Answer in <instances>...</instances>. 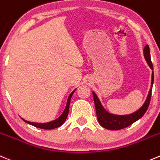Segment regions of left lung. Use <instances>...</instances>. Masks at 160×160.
Segmentation results:
<instances>
[{
    "label": "left lung",
    "instance_id": "1",
    "mask_svg": "<svg viewBox=\"0 0 160 160\" xmlns=\"http://www.w3.org/2000/svg\"><path fill=\"white\" fill-rule=\"evenodd\" d=\"M144 57L148 63V66L153 70V66L151 61V56H150V50L148 45H146L144 48ZM153 81H154V73L153 71L152 72V82H151V88L149 90L148 96L146 98L145 103L143 104L142 107L139 109L134 112L131 113L128 115H114L112 113L108 112L102 106L100 100L98 99V96L93 91V97H94V105H95L96 114H97L98 120V123L102 127L108 130L111 131H118V130L123 129L125 128H128L130 125L134 123L137 120L142 117L145 112L147 111L148 108V105L150 103V99L152 95V89Z\"/></svg>",
    "mask_w": 160,
    "mask_h": 160
}]
</instances>
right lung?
<instances>
[{
  "label": "right lung",
  "mask_w": 160,
  "mask_h": 160,
  "mask_svg": "<svg viewBox=\"0 0 160 160\" xmlns=\"http://www.w3.org/2000/svg\"><path fill=\"white\" fill-rule=\"evenodd\" d=\"M75 91L76 89L74 90V91L69 94V97H68L66 108H65L64 111H63V112L62 113L61 116H60L58 118H57L56 119L53 120V121L48 122V123H33V122H29V121H27V120H25L24 119H22L23 121L26 122V123H29V124L35 127V128H41V129L52 130V129H55V128H59L60 126H62V125L64 123V122L66 121V118H67L68 113H69V104H70L71 98H72V94H73V93L75 92Z\"/></svg>",
  "instance_id": "add662e5"
}]
</instances>
